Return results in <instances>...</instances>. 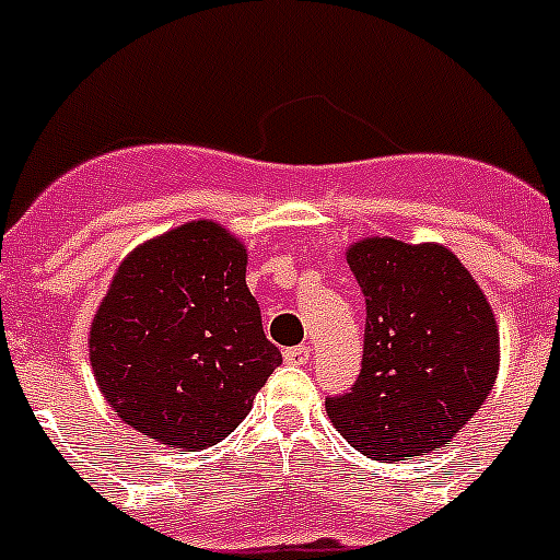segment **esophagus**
<instances>
[{
    "instance_id": "34e87169",
    "label": "esophagus",
    "mask_w": 560,
    "mask_h": 560,
    "mask_svg": "<svg viewBox=\"0 0 560 560\" xmlns=\"http://www.w3.org/2000/svg\"><path fill=\"white\" fill-rule=\"evenodd\" d=\"M283 359L289 361V364H305V361L311 359V348L308 345H294V348H285Z\"/></svg>"
}]
</instances>
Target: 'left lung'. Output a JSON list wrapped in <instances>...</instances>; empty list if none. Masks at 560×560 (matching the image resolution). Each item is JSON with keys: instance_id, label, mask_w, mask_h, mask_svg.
Returning a JSON list of instances; mask_svg holds the SVG:
<instances>
[{"instance_id": "8db88e82", "label": "left lung", "mask_w": 560, "mask_h": 560, "mask_svg": "<svg viewBox=\"0 0 560 560\" xmlns=\"http://www.w3.org/2000/svg\"><path fill=\"white\" fill-rule=\"evenodd\" d=\"M348 264L368 305L364 355L353 387L325 398L330 423L373 459L438 452L497 381L491 305L443 246L370 237Z\"/></svg>"}]
</instances>
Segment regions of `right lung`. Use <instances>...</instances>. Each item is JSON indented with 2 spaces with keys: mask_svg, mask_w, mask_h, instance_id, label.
I'll use <instances>...</instances> for the list:
<instances>
[{
  "mask_svg": "<svg viewBox=\"0 0 560 560\" xmlns=\"http://www.w3.org/2000/svg\"><path fill=\"white\" fill-rule=\"evenodd\" d=\"M101 393L128 427L171 448L215 446L280 368L246 249L192 221L122 260L89 334Z\"/></svg>",
  "mask_w": 560,
  "mask_h": 560,
  "instance_id": "obj_1",
  "label": "right lung"
}]
</instances>
